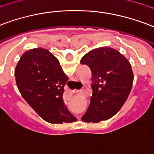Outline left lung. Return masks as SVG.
<instances>
[{"label": "left lung", "instance_id": "obj_1", "mask_svg": "<svg viewBox=\"0 0 154 154\" xmlns=\"http://www.w3.org/2000/svg\"><path fill=\"white\" fill-rule=\"evenodd\" d=\"M91 68L93 93L82 120L97 123L114 116L123 106L132 88L134 75L126 58L115 49L103 46L89 51L81 60Z\"/></svg>", "mask_w": 154, "mask_h": 154}]
</instances>
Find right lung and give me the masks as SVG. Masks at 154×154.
Segmentation results:
<instances>
[{
    "mask_svg": "<svg viewBox=\"0 0 154 154\" xmlns=\"http://www.w3.org/2000/svg\"><path fill=\"white\" fill-rule=\"evenodd\" d=\"M20 94L40 117L52 124L73 122L63 94L68 77L54 54L46 49L34 48L20 57L14 70Z\"/></svg>",
    "mask_w": 154,
    "mask_h": 154,
    "instance_id": "right-lung-1",
    "label": "right lung"
}]
</instances>
